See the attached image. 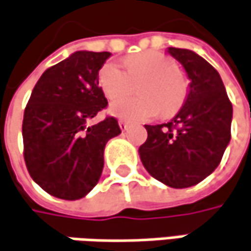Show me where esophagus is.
Returning <instances> with one entry per match:
<instances>
[{
	"label": "esophagus",
	"instance_id": "esophagus-1",
	"mask_svg": "<svg viewBox=\"0 0 251 251\" xmlns=\"http://www.w3.org/2000/svg\"><path fill=\"white\" fill-rule=\"evenodd\" d=\"M127 126H129V122H126V121H124V119H121V121H119V127H121L122 130H125Z\"/></svg>",
	"mask_w": 251,
	"mask_h": 251
}]
</instances>
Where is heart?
Returning a JSON list of instances; mask_svg holds the SVG:
<instances>
[{"mask_svg":"<svg viewBox=\"0 0 251 251\" xmlns=\"http://www.w3.org/2000/svg\"><path fill=\"white\" fill-rule=\"evenodd\" d=\"M126 70L116 61H106L100 71V85L105 97L118 100L129 95L140 84L143 97L125 98L111 105V114L127 121H149L161 112H177L187 100L188 80L169 56L160 51H143L129 56Z\"/></svg>","mask_w":251,"mask_h":251,"instance_id":"b5f03b06","label":"heart"}]
</instances>
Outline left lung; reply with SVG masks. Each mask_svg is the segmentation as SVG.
<instances>
[{"label":"left lung","instance_id":"1","mask_svg":"<svg viewBox=\"0 0 251 251\" xmlns=\"http://www.w3.org/2000/svg\"><path fill=\"white\" fill-rule=\"evenodd\" d=\"M190 78L180 112L167 124L145 125L140 160L151 177L171 188H188L205 180L222 160L230 142L232 102L222 78L195 51L169 48Z\"/></svg>","mask_w":251,"mask_h":251}]
</instances>
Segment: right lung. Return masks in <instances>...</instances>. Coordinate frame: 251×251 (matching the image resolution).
Segmentation results:
<instances>
[{"instance_id":"add662e5","label":"right lung","mask_w":251,"mask_h":251,"mask_svg":"<svg viewBox=\"0 0 251 251\" xmlns=\"http://www.w3.org/2000/svg\"><path fill=\"white\" fill-rule=\"evenodd\" d=\"M109 51H75L42 74L27 101L24 158L32 180L48 194L67 201L85 197L104 169V149L121 133L114 116L88 122L108 101L98 73Z\"/></svg>"}]
</instances>
